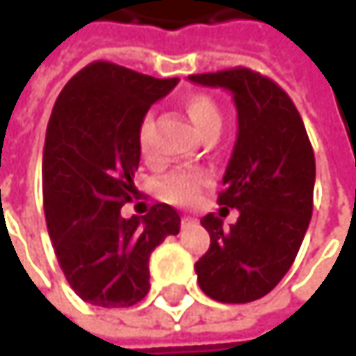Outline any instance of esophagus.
<instances>
[{"label": "esophagus", "mask_w": 356, "mask_h": 356, "mask_svg": "<svg viewBox=\"0 0 356 356\" xmlns=\"http://www.w3.org/2000/svg\"><path fill=\"white\" fill-rule=\"evenodd\" d=\"M193 222H195V218H191V216H183V218H181V225H183V227H189V225H193Z\"/></svg>", "instance_id": "34e87169"}]
</instances>
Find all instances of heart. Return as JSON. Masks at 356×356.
I'll use <instances>...</instances> for the list:
<instances>
[{
	"label": "heart",
	"instance_id": "obj_1",
	"mask_svg": "<svg viewBox=\"0 0 356 356\" xmlns=\"http://www.w3.org/2000/svg\"><path fill=\"white\" fill-rule=\"evenodd\" d=\"M183 111L202 138L218 136L225 115H222L220 105L216 103V99L204 92H193L183 99ZM152 136H154V115L146 113L140 119L138 134H136L138 146L144 159L152 156ZM208 181H210V175L202 169H177L159 183V195L165 202L175 204V206H191L200 200Z\"/></svg>",
	"mask_w": 356,
	"mask_h": 356
}]
</instances>
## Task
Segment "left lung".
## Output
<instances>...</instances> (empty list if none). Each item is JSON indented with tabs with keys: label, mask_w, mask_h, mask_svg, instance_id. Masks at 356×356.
<instances>
[{
	"label": "left lung",
	"mask_w": 356,
	"mask_h": 356,
	"mask_svg": "<svg viewBox=\"0 0 356 356\" xmlns=\"http://www.w3.org/2000/svg\"><path fill=\"white\" fill-rule=\"evenodd\" d=\"M191 82L233 92L239 134L218 204L239 210L229 229L216 214L202 227L210 248L195 261L200 289L220 303L268 295L293 266L314 212L316 156L291 97L249 67L193 74ZM222 214V212H220Z\"/></svg>",
	"instance_id": "8db88e82"
}]
</instances>
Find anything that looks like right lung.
<instances>
[{
  "label": "right lung",
  "instance_id": "add662e5",
  "mask_svg": "<svg viewBox=\"0 0 356 356\" xmlns=\"http://www.w3.org/2000/svg\"><path fill=\"white\" fill-rule=\"evenodd\" d=\"M177 82L92 61L55 101L42 152L44 218L65 280L90 305L140 303L150 291V253L179 233L169 204L121 216L136 193L138 123Z\"/></svg>",
  "mask_w": 356,
  "mask_h": 356
}]
</instances>
